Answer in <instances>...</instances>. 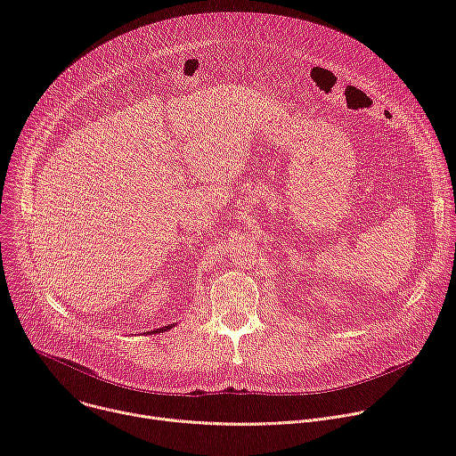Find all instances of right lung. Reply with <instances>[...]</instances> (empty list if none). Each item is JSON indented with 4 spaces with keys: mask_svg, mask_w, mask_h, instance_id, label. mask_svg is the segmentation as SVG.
Here are the masks:
<instances>
[{
    "mask_svg": "<svg viewBox=\"0 0 456 456\" xmlns=\"http://www.w3.org/2000/svg\"><path fill=\"white\" fill-rule=\"evenodd\" d=\"M175 327V324H167V327H162V329H153V330H150V332H146V334H160V332H167V330H171Z\"/></svg>",
    "mask_w": 456,
    "mask_h": 456,
    "instance_id": "obj_1",
    "label": "right lung"
}]
</instances>
